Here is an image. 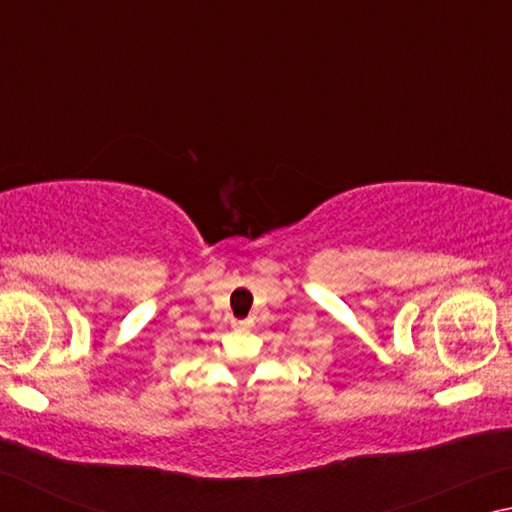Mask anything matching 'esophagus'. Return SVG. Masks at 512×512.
<instances>
[{
  "label": "esophagus",
  "mask_w": 512,
  "mask_h": 512,
  "mask_svg": "<svg viewBox=\"0 0 512 512\" xmlns=\"http://www.w3.org/2000/svg\"><path fill=\"white\" fill-rule=\"evenodd\" d=\"M250 323H253V320H250V318H246V320H235V327L246 329V327H250Z\"/></svg>",
  "instance_id": "esophagus-1"
}]
</instances>
